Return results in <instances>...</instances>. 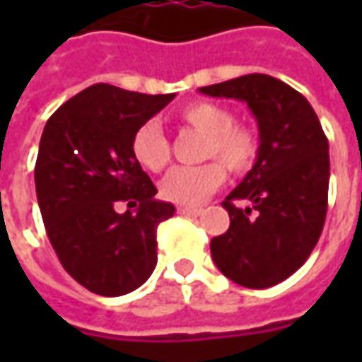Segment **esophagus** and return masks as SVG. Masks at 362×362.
Returning <instances> with one entry per match:
<instances>
[{
  "label": "esophagus",
  "instance_id": "obj_1",
  "mask_svg": "<svg viewBox=\"0 0 362 362\" xmlns=\"http://www.w3.org/2000/svg\"><path fill=\"white\" fill-rule=\"evenodd\" d=\"M178 213L184 217H199L204 209H196V207H178Z\"/></svg>",
  "mask_w": 362,
  "mask_h": 362
}]
</instances>
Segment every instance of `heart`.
I'll list each match as a JSON object with an SVG mask.
<instances>
[{
    "mask_svg": "<svg viewBox=\"0 0 362 362\" xmlns=\"http://www.w3.org/2000/svg\"><path fill=\"white\" fill-rule=\"evenodd\" d=\"M186 126L205 135L204 158H219L228 173H248L258 155V139L248 127L236 126L233 114L219 104L189 103L176 112ZM135 160L151 173H160L170 160V143L155 122H145L132 139ZM225 180L217 160L199 166H176L160 184L163 196L178 205H197Z\"/></svg>",
    "mask_w": 362,
    "mask_h": 362,
    "instance_id": "b5f03b06",
    "label": "heart"
}]
</instances>
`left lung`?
Segmentation results:
<instances>
[{
  "label": "left lung",
  "mask_w": 362,
  "mask_h": 362,
  "mask_svg": "<svg viewBox=\"0 0 362 362\" xmlns=\"http://www.w3.org/2000/svg\"><path fill=\"white\" fill-rule=\"evenodd\" d=\"M199 93L246 103L259 132L256 163L223 202L230 227L211 240V258L243 287H273L303 266L322 235L327 137L310 103L272 75H243ZM243 199L248 208L234 204Z\"/></svg>",
  "instance_id": "obj_1"
}]
</instances>
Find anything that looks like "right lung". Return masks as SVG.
<instances>
[{
    "instance_id": "obj_1",
    "label": "right lung",
    "mask_w": 362,
    "mask_h": 362,
    "mask_svg": "<svg viewBox=\"0 0 362 362\" xmlns=\"http://www.w3.org/2000/svg\"><path fill=\"white\" fill-rule=\"evenodd\" d=\"M174 96L96 83L44 126L35 166L44 227L64 269L90 293L127 295L157 266V227L176 209L155 199L132 139Z\"/></svg>"
}]
</instances>
